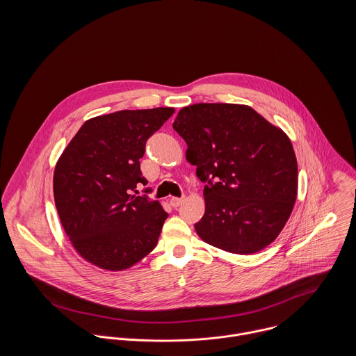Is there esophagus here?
<instances>
[{
    "instance_id": "obj_1",
    "label": "esophagus",
    "mask_w": 356,
    "mask_h": 356,
    "mask_svg": "<svg viewBox=\"0 0 356 356\" xmlns=\"http://www.w3.org/2000/svg\"><path fill=\"white\" fill-rule=\"evenodd\" d=\"M182 203H184V197H171V199H170V204H171L174 208L179 207Z\"/></svg>"
}]
</instances>
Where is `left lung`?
<instances>
[{
    "label": "left lung",
    "instance_id": "left-lung-1",
    "mask_svg": "<svg viewBox=\"0 0 356 356\" xmlns=\"http://www.w3.org/2000/svg\"><path fill=\"white\" fill-rule=\"evenodd\" d=\"M174 130L196 165L205 212L195 225L204 243L230 254H254L286 225L298 197V160L289 137L243 104L182 108Z\"/></svg>",
    "mask_w": 356,
    "mask_h": 356
}]
</instances>
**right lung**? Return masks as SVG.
Wrapping results in <instances>:
<instances>
[{"mask_svg": "<svg viewBox=\"0 0 356 356\" xmlns=\"http://www.w3.org/2000/svg\"><path fill=\"white\" fill-rule=\"evenodd\" d=\"M174 108L124 109L86 120L58 157L53 195L75 251L106 271L126 270L157 244L167 212L131 195L148 181L140 170L147 140Z\"/></svg>", "mask_w": 356, "mask_h": 356, "instance_id": "right-lung-1", "label": "right lung"}]
</instances>
